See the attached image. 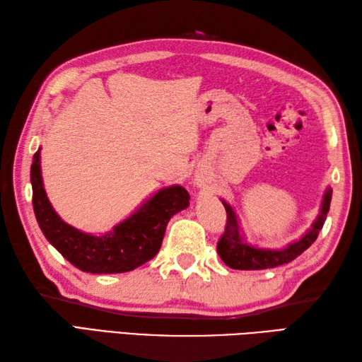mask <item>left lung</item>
Masks as SVG:
<instances>
[{
  "label": "left lung",
  "mask_w": 362,
  "mask_h": 362,
  "mask_svg": "<svg viewBox=\"0 0 362 362\" xmlns=\"http://www.w3.org/2000/svg\"><path fill=\"white\" fill-rule=\"evenodd\" d=\"M332 188L325 191L322 209L317 219L313 222V227L306 232L298 241L289 244L288 247L271 250V249H258L244 241L238 226V218L235 210L226 201H222L227 211V224L218 243V253L221 259L232 269L240 271H259V269H271L281 264H286L289 261L296 259L300 253H303L310 245L317 240V235L324 227L327 219V213L332 202Z\"/></svg>",
  "instance_id": "1"
}]
</instances>
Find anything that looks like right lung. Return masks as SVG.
<instances>
[{
  "instance_id": "obj_1",
  "label": "right lung",
  "mask_w": 362,
  "mask_h": 362,
  "mask_svg": "<svg viewBox=\"0 0 362 362\" xmlns=\"http://www.w3.org/2000/svg\"><path fill=\"white\" fill-rule=\"evenodd\" d=\"M30 183L34 213L45 238L73 266L90 274L129 272L148 263L161 247L169 219L189 205L183 187L161 188L112 232L95 236L68 226L54 211L43 188L40 149L30 165Z\"/></svg>"
}]
</instances>
